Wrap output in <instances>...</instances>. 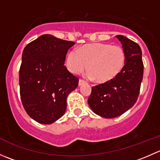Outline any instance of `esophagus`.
I'll use <instances>...</instances> for the list:
<instances>
[{
    "instance_id": "obj_1",
    "label": "esophagus",
    "mask_w": 160,
    "mask_h": 160,
    "mask_svg": "<svg viewBox=\"0 0 160 160\" xmlns=\"http://www.w3.org/2000/svg\"><path fill=\"white\" fill-rule=\"evenodd\" d=\"M84 83H86V81H84L83 80H81V79H80L79 80V86H81V85H83Z\"/></svg>"
}]
</instances>
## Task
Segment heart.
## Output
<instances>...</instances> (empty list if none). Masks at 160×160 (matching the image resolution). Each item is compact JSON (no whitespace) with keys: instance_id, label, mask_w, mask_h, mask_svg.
Masks as SVG:
<instances>
[{"instance_id":"1","label":"heart","mask_w":160,"mask_h":160,"mask_svg":"<svg viewBox=\"0 0 160 160\" xmlns=\"http://www.w3.org/2000/svg\"><path fill=\"white\" fill-rule=\"evenodd\" d=\"M125 53L119 46L111 44L86 45L78 50L72 49L67 56V67L72 73H80L88 68V76L98 83L114 80L123 70Z\"/></svg>"}]
</instances>
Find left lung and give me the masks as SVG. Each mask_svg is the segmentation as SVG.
I'll use <instances>...</instances> for the list:
<instances>
[{
  "instance_id": "8db88e82",
  "label": "left lung",
  "mask_w": 160,
  "mask_h": 160,
  "mask_svg": "<svg viewBox=\"0 0 160 160\" xmlns=\"http://www.w3.org/2000/svg\"><path fill=\"white\" fill-rule=\"evenodd\" d=\"M116 37L125 51V67L113 80L93 87L88 101L95 114L106 118L118 117L135 104L143 77L140 46L124 35Z\"/></svg>"
}]
</instances>
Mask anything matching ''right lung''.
Here are the masks:
<instances>
[{"mask_svg":"<svg viewBox=\"0 0 160 160\" xmlns=\"http://www.w3.org/2000/svg\"><path fill=\"white\" fill-rule=\"evenodd\" d=\"M74 42L42 35L28 43L22 52L19 70L20 96L27 114L44 125L60 118L67 109L69 93L79 79L64 66Z\"/></svg>","mask_w":160,"mask_h":160,"instance_id":"obj_1","label":"right lung"}]
</instances>
